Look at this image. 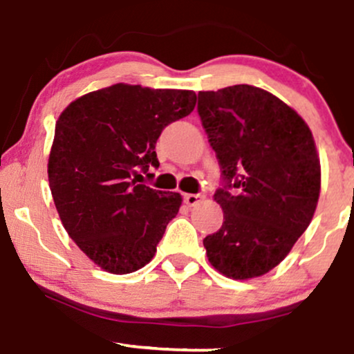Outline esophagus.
Returning <instances> with one entry per match:
<instances>
[{
	"mask_svg": "<svg viewBox=\"0 0 354 354\" xmlns=\"http://www.w3.org/2000/svg\"><path fill=\"white\" fill-rule=\"evenodd\" d=\"M202 198H203V197H202L201 194H185V195H184V202H185L189 207L197 205V203L201 202Z\"/></svg>",
	"mask_w": 354,
	"mask_h": 354,
	"instance_id": "1",
	"label": "esophagus"
}]
</instances>
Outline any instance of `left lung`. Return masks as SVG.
Returning <instances> with one entry per match:
<instances>
[{
	"label": "left lung",
	"mask_w": 354,
	"mask_h": 354,
	"mask_svg": "<svg viewBox=\"0 0 354 354\" xmlns=\"http://www.w3.org/2000/svg\"><path fill=\"white\" fill-rule=\"evenodd\" d=\"M197 109L225 180L214 195L223 223L203 239L207 257L234 280L261 277L288 255L317 210L313 134L297 111L255 86L201 91Z\"/></svg>",
	"instance_id": "1"
}]
</instances>
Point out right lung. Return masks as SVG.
<instances>
[{"label":"right lung","mask_w":354,"mask_h":354,"mask_svg":"<svg viewBox=\"0 0 354 354\" xmlns=\"http://www.w3.org/2000/svg\"><path fill=\"white\" fill-rule=\"evenodd\" d=\"M195 102L194 91L119 82L77 97L56 120L48 160L54 205L71 239L104 272H137L156 255L182 197L137 184L138 170L159 167L162 129Z\"/></svg>","instance_id":"right-lung-1"}]
</instances>
